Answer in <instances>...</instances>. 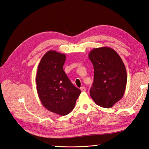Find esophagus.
I'll return each instance as SVG.
<instances>
[{"instance_id": "obj_1", "label": "esophagus", "mask_w": 149, "mask_h": 149, "mask_svg": "<svg viewBox=\"0 0 149 149\" xmlns=\"http://www.w3.org/2000/svg\"><path fill=\"white\" fill-rule=\"evenodd\" d=\"M80 89H81V92H86V88L84 87H81L80 88Z\"/></svg>"}]
</instances>
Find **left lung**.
<instances>
[{
  "mask_svg": "<svg viewBox=\"0 0 149 149\" xmlns=\"http://www.w3.org/2000/svg\"><path fill=\"white\" fill-rule=\"evenodd\" d=\"M88 58L94 68V80L90 95L97 105L109 108L118 102L125 91L127 74L120 56L109 47L93 49Z\"/></svg>",
  "mask_w": 149,
  "mask_h": 149,
  "instance_id": "left-lung-1",
  "label": "left lung"
}]
</instances>
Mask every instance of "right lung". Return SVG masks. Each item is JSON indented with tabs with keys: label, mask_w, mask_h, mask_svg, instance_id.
<instances>
[{
	"label": "right lung",
	"mask_w": 149,
	"mask_h": 149,
	"mask_svg": "<svg viewBox=\"0 0 149 149\" xmlns=\"http://www.w3.org/2000/svg\"><path fill=\"white\" fill-rule=\"evenodd\" d=\"M66 56L49 51L39 63L36 81L40 102L47 110L60 116L73 111L81 91L76 87L63 71Z\"/></svg>",
	"instance_id": "obj_1"
}]
</instances>
